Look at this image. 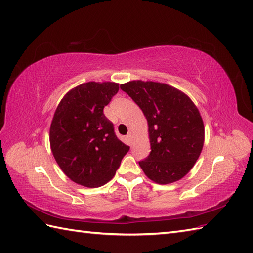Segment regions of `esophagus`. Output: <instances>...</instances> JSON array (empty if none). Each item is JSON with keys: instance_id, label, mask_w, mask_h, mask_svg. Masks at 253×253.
<instances>
[{"instance_id": "1", "label": "esophagus", "mask_w": 253, "mask_h": 253, "mask_svg": "<svg viewBox=\"0 0 253 253\" xmlns=\"http://www.w3.org/2000/svg\"><path fill=\"white\" fill-rule=\"evenodd\" d=\"M126 138H127V140H128V141H130V140H131V132L128 133Z\"/></svg>"}]
</instances>
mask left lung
Returning a JSON list of instances; mask_svg holds the SVG:
<instances>
[{
  "label": "left lung",
  "instance_id": "8db88e82",
  "mask_svg": "<svg viewBox=\"0 0 253 253\" xmlns=\"http://www.w3.org/2000/svg\"><path fill=\"white\" fill-rule=\"evenodd\" d=\"M121 89L148 121L151 152L139 161L144 174L161 185L179 180L203 148L204 126L197 106L189 96L166 84L132 80L121 84Z\"/></svg>",
  "mask_w": 253,
  "mask_h": 253
}]
</instances>
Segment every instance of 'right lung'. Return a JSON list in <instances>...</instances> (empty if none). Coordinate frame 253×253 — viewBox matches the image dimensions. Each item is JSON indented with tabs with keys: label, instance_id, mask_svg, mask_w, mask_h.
I'll return each mask as SVG.
<instances>
[{
	"label": "right lung",
	"instance_id": "add662e5",
	"mask_svg": "<svg viewBox=\"0 0 253 253\" xmlns=\"http://www.w3.org/2000/svg\"><path fill=\"white\" fill-rule=\"evenodd\" d=\"M118 89L115 83L83 84L65 94L54 113L50 127L52 153L76 184L88 188L105 185L129 151L103 113Z\"/></svg>",
	"mask_w": 253,
	"mask_h": 253
}]
</instances>
